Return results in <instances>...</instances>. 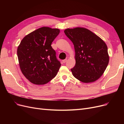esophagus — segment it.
<instances>
[{"mask_svg": "<svg viewBox=\"0 0 124 124\" xmlns=\"http://www.w3.org/2000/svg\"><path fill=\"white\" fill-rule=\"evenodd\" d=\"M67 59H64V60H62V62L63 63H66V62H67Z\"/></svg>", "mask_w": 124, "mask_h": 124, "instance_id": "34e87169", "label": "esophagus"}]
</instances>
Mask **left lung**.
Here are the masks:
<instances>
[{"mask_svg": "<svg viewBox=\"0 0 124 124\" xmlns=\"http://www.w3.org/2000/svg\"><path fill=\"white\" fill-rule=\"evenodd\" d=\"M64 32L72 42L76 52V65L71 69L73 76L85 83L99 79L109 62L106 43L85 28H67Z\"/></svg>", "mask_w": 124, "mask_h": 124, "instance_id": "left-lung-1", "label": "left lung"}]
</instances>
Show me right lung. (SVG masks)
<instances>
[{
  "mask_svg": "<svg viewBox=\"0 0 124 124\" xmlns=\"http://www.w3.org/2000/svg\"><path fill=\"white\" fill-rule=\"evenodd\" d=\"M59 32L57 28H39L26 35L18 46L21 70L31 83L46 84L57 74L61 63L51 44Z\"/></svg>",
  "mask_w": 124,
  "mask_h": 124,
  "instance_id": "1",
  "label": "right lung"
}]
</instances>
